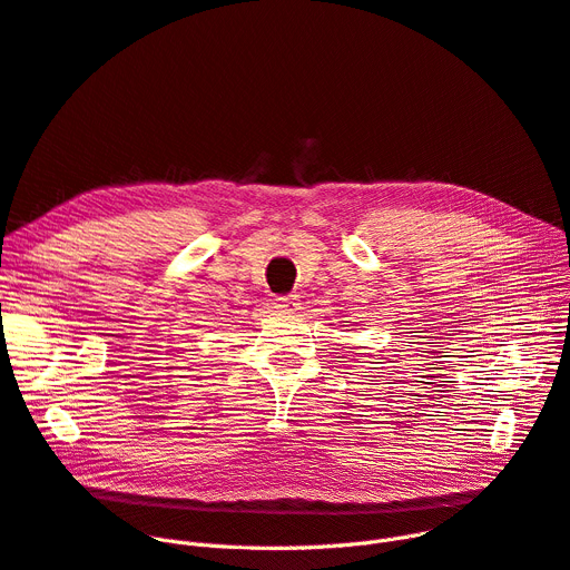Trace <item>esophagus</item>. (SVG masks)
I'll return each instance as SVG.
<instances>
[{
    "instance_id": "34e87169",
    "label": "esophagus",
    "mask_w": 570,
    "mask_h": 570,
    "mask_svg": "<svg viewBox=\"0 0 570 570\" xmlns=\"http://www.w3.org/2000/svg\"><path fill=\"white\" fill-rule=\"evenodd\" d=\"M276 308H278L281 313H294V311L298 308V298H296L294 294H289V296H278V298H276Z\"/></svg>"
}]
</instances>
